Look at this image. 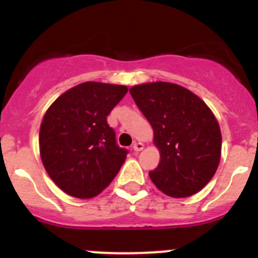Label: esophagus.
I'll return each mask as SVG.
<instances>
[{
    "instance_id": "esophagus-1",
    "label": "esophagus",
    "mask_w": 258,
    "mask_h": 258,
    "mask_svg": "<svg viewBox=\"0 0 258 258\" xmlns=\"http://www.w3.org/2000/svg\"><path fill=\"white\" fill-rule=\"evenodd\" d=\"M143 147H145V146H143V143H141V142H136L133 145V150L136 152H140V151H142L143 150Z\"/></svg>"
}]
</instances>
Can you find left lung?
<instances>
[{
    "mask_svg": "<svg viewBox=\"0 0 258 258\" xmlns=\"http://www.w3.org/2000/svg\"><path fill=\"white\" fill-rule=\"evenodd\" d=\"M129 92L151 124L160 152V163L149 173L155 186L172 198H187L202 190L217 170L222 146L211 108L177 84H141Z\"/></svg>",
    "mask_w": 258,
    "mask_h": 258,
    "instance_id": "8db88e82",
    "label": "left lung"
}]
</instances>
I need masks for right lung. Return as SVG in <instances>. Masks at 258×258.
<instances>
[{
    "instance_id": "1",
    "label": "right lung",
    "mask_w": 258,
    "mask_h": 258,
    "mask_svg": "<svg viewBox=\"0 0 258 258\" xmlns=\"http://www.w3.org/2000/svg\"><path fill=\"white\" fill-rule=\"evenodd\" d=\"M125 85L88 81L52 102L40 126V155L50 178L66 194L90 199L115 178L127 151L116 145L107 116Z\"/></svg>"
}]
</instances>
